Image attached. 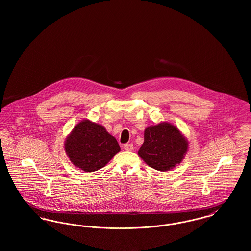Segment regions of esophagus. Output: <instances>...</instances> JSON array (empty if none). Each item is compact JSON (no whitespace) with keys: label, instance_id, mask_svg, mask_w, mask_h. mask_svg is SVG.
I'll list each match as a JSON object with an SVG mask.
<instances>
[{"label":"esophagus","instance_id":"obj_1","mask_svg":"<svg viewBox=\"0 0 251 251\" xmlns=\"http://www.w3.org/2000/svg\"><path fill=\"white\" fill-rule=\"evenodd\" d=\"M124 149L127 151H131L133 150V145L132 144H125L124 145Z\"/></svg>","mask_w":251,"mask_h":251}]
</instances>
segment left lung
I'll list each match as a JSON object with an SVG mask.
<instances>
[{
  "label": "left lung",
  "mask_w": 251,
  "mask_h": 251,
  "mask_svg": "<svg viewBox=\"0 0 251 251\" xmlns=\"http://www.w3.org/2000/svg\"><path fill=\"white\" fill-rule=\"evenodd\" d=\"M187 151L186 137L175 125L165 121L145 129L138 155L149 167L168 171L180 164Z\"/></svg>",
  "instance_id": "obj_1"
}]
</instances>
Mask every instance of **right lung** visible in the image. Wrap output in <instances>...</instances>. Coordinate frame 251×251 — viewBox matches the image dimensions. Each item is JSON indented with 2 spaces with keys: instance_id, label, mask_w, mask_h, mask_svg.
Instances as JSON below:
<instances>
[{
  "instance_id": "add662e5",
  "label": "right lung",
  "mask_w": 251,
  "mask_h": 251,
  "mask_svg": "<svg viewBox=\"0 0 251 251\" xmlns=\"http://www.w3.org/2000/svg\"><path fill=\"white\" fill-rule=\"evenodd\" d=\"M65 151L71 162L85 172L105 167L120 151L117 139L106 129L91 120H81L67 136Z\"/></svg>"
}]
</instances>
